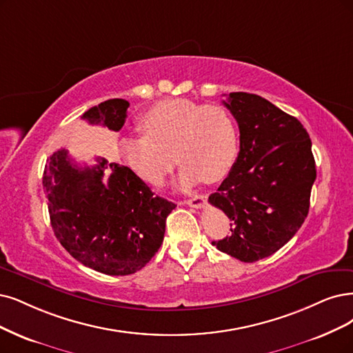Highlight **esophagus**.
Masks as SVG:
<instances>
[{
	"mask_svg": "<svg viewBox=\"0 0 353 353\" xmlns=\"http://www.w3.org/2000/svg\"><path fill=\"white\" fill-rule=\"evenodd\" d=\"M185 203L192 208H202L206 203V194H194L193 198L185 201Z\"/></svg>",
	"mask_w": 353,
	"mask_h": 353,
	"instance_id": "34e87169",
	"label": "esophagus"
}]
</instances>
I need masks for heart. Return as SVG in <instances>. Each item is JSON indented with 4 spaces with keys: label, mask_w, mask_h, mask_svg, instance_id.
Masks as SVG:
<instances>
[{
    "label": "heart",
    "mask_w": 353,
    "mask_h": 353,
    "mask_svg": "<svg viewBox=\"0 0 353 353\" xmlns=\"http://www.w3.org/2000/svg\"><path fill=\"white\" fill-rule=\"evenodd\" d=\"M141 125L147 135L123 139L121 154L152 186H161L177 161L183 165L180 188L189 189L202 179L214 183L230 172L237 157V126L221 106L186 99L164 100L143 114Z\"/></svg>",
    "instance_id": "obj_1"
}]
</instances>
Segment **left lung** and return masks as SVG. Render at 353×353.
Segmentation results:
<instances>
[{
  "instance_id": "obj_1",
  "label": "left lung",
  "mask_w": 353,
  "mask_h": 353,
  "mask_svg": "<svg viewBox=\"0 0 353 353\" xmlns=\"http://www.w3.org/2000/svg\"><path fill=\"white\" fill-rule=\"evenodd\" d=\"M224 106L240 129V152L210 196L231 221L228 237L212 241L241 262L265 259L303 225L316 180L311 139L296 117L250 93H230Z\"/></svg>"
}]
</instances>
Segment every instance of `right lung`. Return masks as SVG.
I'll return each mask as SVG.
<instances>
[{
    "instance_id": "obj_1",
    "label": "right lung",
    "mask_w": 353,
    "mask_h": 353,
    "mask_svg": "<svg viewBox=\"0 0 353 353\" xmlns=\"http://www.w3.org/2000/svg\"><path fill=\"white\" fill-rule=\"evenodd\" d=\"M128 108L126 100L110 99L81 119L117 132ZM42 183L50 225L63 249L84 266L112 276L130 275L150 262L176 208L155 196L129 167L104 159L78 167L65 148L49 157Z\"/></svg>"
}]
</instances>
